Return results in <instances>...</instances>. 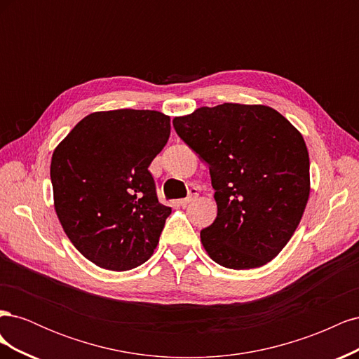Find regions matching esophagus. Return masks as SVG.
Listing matches in <instances>:
<instances>
[{"instance_id": "34e87169", "label": "esophagus", "mask_w": 359, "mask_h": 359, "mask_svg": "<svg viewBox=\"0 0 359 359\" xmlns=\"http://www.w3.org/2000/svg\"><path fill=\"white\" fill-rule=\"evenodd\" d=\"M198 194H199L198 187H190V190H189V196H187V198H184V199H180V201H178V203H180L181 206H186V205H189L191 201L196 199V198H198Z\"/></svg>"}]
</instances>
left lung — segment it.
Listing matches in <instances>:
<instances>
[{
    "label": "left lung",
    "mask_w": 359,
    "mask_h": 359,
    "mask_svg": "<svg viewBox=\"0 0 359 359\" xmlns=\"http://www.w3.org/2000/svg\"><path fill=\"white\" fill-rule=\"evenodd\" d=\"M210 165L217 217L201 231L206 252L231 269L273 260L295 232L310 194L306 142L268 106L223 103L173 119Z\"/></svg>",
    "instance_id": "obj_1"
}]
</instances>
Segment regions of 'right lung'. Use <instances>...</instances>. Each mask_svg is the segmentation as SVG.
Returning a JSON list of instances; mask_svg holds the SVG:
<instances>
[{"label":"right lung","instance_id":"obj_1","mask_svg":"<svg viewBox=\"0 0 359 359\" xmlns=\"http://www.w3.org/2000/svg\"><path fill=\"white\" fill-rule=\"evenodd\" d=\"M170 118L118 109L85 116L53 151L50 181L64 232L97 266L133 269L153 255L170 214L148 166Z\"/></svg>","mask_w":359,"mask_h":359}]
</instances>
